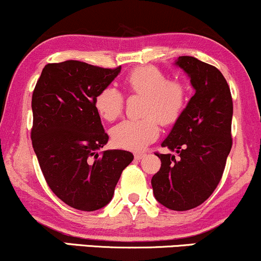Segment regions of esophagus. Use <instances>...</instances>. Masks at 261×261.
Here are the masks:
<instances>
[{
    "instance_id": "esophagus-1",
    "label": "esophagus",
    "mask_w": 261,
    "mask_h": 261,
    "mask_svg": "<svg viewBox=\"0 0 261 261\" xmlns=\"http://www.w3.org/2000/svg\"><path fill=\"white\" fill-rule=\"evenodd\" d=\"M145 155H146L145 153H135L134 157H135V160H136V161H140V160H142Z\"/></svg>"
}]
</instances>
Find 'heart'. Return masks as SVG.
<instances>
[{"label": "heart", "mask_w": 261, "mask_h": 261, "mask_svg": "<svg viewBox=\"0 0 261 261\" xmlns=\"http://www.w3.org/2000/svg\"><path fill=\"white\" fill-rule=\"evenodd\" d=\"M126 85L130 91L146 95L143 114L147 118L122 120L110 134L118 147L140 151L160 135L158 120L169 125L180 118L187 106V89L179 81H167L166 74L153 66L135 68L126 77ZM94 106L101 118L112 121L124 109V95L115 87L108 86L98 93Z\"/></svg>", "instance_id": "1"}]
</instances>
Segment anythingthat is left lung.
<instances>
[{"mask_svg":"<svg viewBox=\"0 0 261 261\" xmlns=\"http://www.w3.org/2000/svg\"><path fill=\"white\" fill-rule=\"evenodd\" d=\"M175 65L188 74L195 94L162 142L178 158L157 153L162 164L151 184L158 202L187 211L206 201L222 178L232 148L233 101L228 83L215 66L193 56H179Z\"/></svg>","mask_w":261,"mask_h":261,"instance_id":"obj_1","label":"left lung"}]
</instances>
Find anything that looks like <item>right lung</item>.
<instances>
[{
    "instance_id": "right-lung-1",
    "label": "right lung",
    "mask_w": 261,
    "mask_h": 261,
    "mask_svg": "<svg viewBox=\"0 0 261 261\" xmlns=\"http://www.w3.org/2000/svg\"><path fill=\"white\" fill-rule=\"evenodd\" d=\"M67 60L43 68L32 97V143L45 180L66 205L95 211L110 202L131 152L108 149L95 97L120 73Z\"/></svg>"
}]
</instances>
